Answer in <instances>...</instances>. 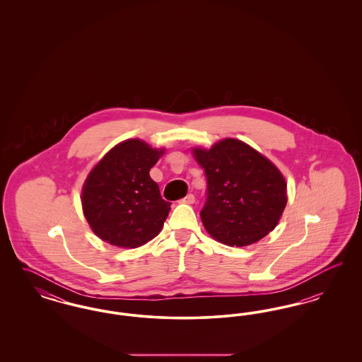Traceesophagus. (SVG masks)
Returning <instances> with one entry per match:
<instances>
[{"instance_id": "34e87169", "label": "esophagus", "mask_w": 362, "mask_h": 362, "mask_svg": "<svg viewBox=\"0 0 362 362\" xmlns=\"http://www.w3.org/2000/svg\"><path fill=\"white\" fill-rule=\"evenodd\" d=\"M182 202H183V204H189V205H191V204H194V202H195V197H194L192 194H189V195H186V197L182 199Z\"/></svg>"}]
</instances>
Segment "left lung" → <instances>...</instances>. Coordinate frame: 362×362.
<instances>
[{
  "mask_svg": "<svg viewBox=\"0 0 362 362\" xmlns=\"http://www.w3.org/2000/svg\"><path fill=\"white\" fill-rule=\"evenodd\" d=\"M192 152L206 175L201 220L210 236L244 247L276 228L288 202L286 182L269 158L235 138Z\"/></svg>",
  "mask_w": 362,
  "mask_h": 362,
  "instance_id": "1",
  "label": "left lung"
}]
</instances>
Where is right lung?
<instances>
[{
  "instance_id": "add662e5",
  "label": "right lung",
  "mask_w": 362,
  "mask_h": 362,
  "mask_svg": "<svg viewBox=\"0 0 362 362\" xmlns=\"http://www.w3.org/2000/svg\"><path fill=\"white\" fill-rule=\"evenodd\" d=\"M164 149L141 139L114 146L89 173L83 187V210L92 230L112 245L137 248L161 230L171 202L161 198L149 171Z\"/></svg>"
}]
</instances>
